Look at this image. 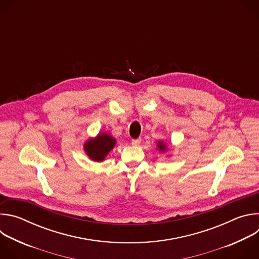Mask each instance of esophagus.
Segmentation results:
<instances>
[{"label": "esophagus", "instance_id": "esophagus-1", "mask_svg": "<svg viewBox=\"0 0 259 259\" xmlns=\"http://www.w3.org/2000/svg\"><path fill=\"white\" fill-rule=\"evenodd\" d=\"M140 141H141V139H140V138H137V139H132L131 143H132V145H138V144L140 143Z\"/></svg>", "mask_w": 259, "mask_h": 259}]
</instances>
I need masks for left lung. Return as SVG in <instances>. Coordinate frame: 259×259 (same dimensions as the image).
<instances>
[{
  "mask_svg": "<svg viewBox=\"0 0 259 259\" xmlns=\"http://www.w3.org/2000/svg\"><path fill=\"white\" fill-rule=\"evenodd\" d=\"M157 147H158V150H159V152H160V153H165V152L168 150L167 143H166V142H164L163 140L158 141V143H157Z\"/></svg>",
  "mask_w": 259,
  "mask_h": 259,
  "instance_id": "left-lung-1",
  "label": "left lung"
}]
</instances>
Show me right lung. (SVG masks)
Here are the masks:
<instances>
[{"label":"right lung","instance_id":"right-lung-1","mask_svg":"<svg viewBox=\"0 0 259 259\" xmlns=\"http://www.w3.org/2000/svg\"><path fill=\"white\" fill-rule=\"evenodd\" d=\"M116 138L110 134L103 132L98 133L95 137L89 138L84 142V151L93 162H102L116 145Z\"/></svg>","mask_w":259,"mask_h":259}]
</instances>
